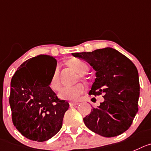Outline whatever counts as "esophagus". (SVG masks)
Listing matches in <instances>:
<instances>
[{
  "instance_id": "esophagus-1",
  "label": "esophagus",
  "mask_w": 151,
  "mask_h": 151,
  "mask_svg": "<svg viewBox=\"0 0 151 151\" xmlns=\"http://www.w3.org/2000/svg\"><path fill=\"white\" fill-rule=\"evenodd\" d=\"M78 103H76V102H70V107H73V106H76L78 105Z\"/></svg>"
}]
</instances>
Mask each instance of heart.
Returning <instances> with one entry per match:
<instances>
[{
  "label": "heart",
  "instance_id": "1",
  "mask_svg": "<svg viewBox=\"0 0 151 151\" xmlns=\"http://www.w3.org/2000/svg\"><path fill=\"white\" fill-rule=\"evenodd\" d=\"M68 64L73 70L80 75H83L88 71V65L82 60L73 58L68 61ZM59 67L56 66L53 72L52 76L50 80V87L52 90L57 91L61 87V83L58 76ZM84 87L82 84H78L70 87H64L58 93V96L61 99L70 101H77L80 96L84 93Z\"/></svg>",
  "mask_w": 151,
  "mask_h": 151
}]
</instances>
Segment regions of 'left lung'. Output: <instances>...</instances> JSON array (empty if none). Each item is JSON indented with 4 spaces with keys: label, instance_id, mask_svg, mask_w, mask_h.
<instances>
[{
    "label": "left lung",
    "instance_id": "1",
    "mask_svg": "<svg viewBox=\"0 0 151 151\" xmlns=\"http://www.w3.org/2000/svg\"><path fill=\"white\" fill-rule=\"evenodd\" d=\"M88 62L96 70L90 95L103 93L104 101L84 118L85 125L94 133L113 137L125 132L138 112L139 73L128 58L111 47L93 52L72 53Z\"/></svg>",
    "mask_w": 151,
    "mask_h": 151
}]
</instances>
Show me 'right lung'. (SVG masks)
<instances>
[{
    "mask_svg": "<svg viewBox=\"0 0 151 151\" xmlns=\"http://www.w3.org/2000/svg\"><path fill=\"white\" fill-rule=\"evenodd\" d=\"M38 58L37 61L35 58ZM55 57L41 55L23 63L11 80L9 104L12 122L17 130L30 140L47 141L62 127L68 102L58 99L50 87L44 64L53 70Z\"/></svg>",
    "mask_w": 151,
    "mask_h": 151,
    "instance_id": "obj_1",
    "label": "right lung"
}]
</instances>
